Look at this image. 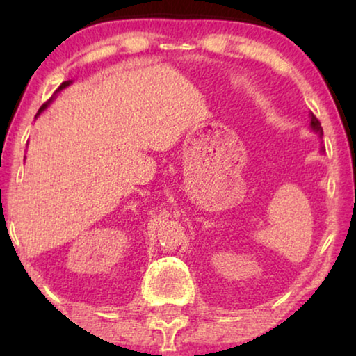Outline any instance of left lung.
Masks as SVG:
<instances>
[{
    "label": "left lung",
    "mask_w": 356,
    "mask_h": 356,
    "mask_svg": "<svg viewBox=\"0 0 356 356\" xmlns=\"http://www.w3.org/2000/svg\"><path fill=\"white\" fill-rule=\"evenodd\" d=\"M311 129H313L314 133H318L319 136H323V126H321L319 120L316 118L313 113H311Z\"/></svg>",
    "instance_id": "8db88e82"
}]
</instances>
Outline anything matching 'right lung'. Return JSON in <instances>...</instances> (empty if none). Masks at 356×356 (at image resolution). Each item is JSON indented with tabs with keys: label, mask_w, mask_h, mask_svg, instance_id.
<instances>
[{
	"label": "right lung",
	"mask_w": 356,
	"mask_h": 356,
	"mask_svg": "<svg viewBox=\"0 0 356 356\" xmlns=\"http://www.w3.org/2000/svg\"><path fill=\"white\" fill-rule=\"evenodd\" d=\"M70 84H71V81H66V82H63V84H61L60 87H58V90H56V92H60V90H63V89H65V87H67V86H70ZM51 100H53V97H51V99H50V100H48V102H47V104H43V105L40 106V110H38V113H37V116H38V115H40L43 110H45V108H47V106H48V104H50V102H51Z\"/></svg>",
	"instance_id": "1"
}]
</instances>
